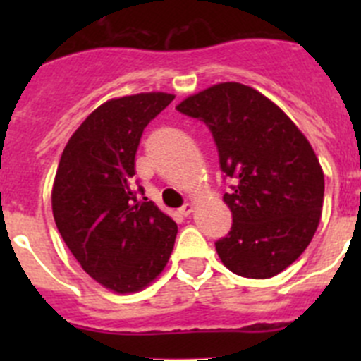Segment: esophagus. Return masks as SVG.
<instances>
[{
	"instance_id": "34e87169",
	"label": "esophagus",
	"mask_w": 361,
	"mask_h": 361,
	"mask_svg": "<svg viewBox=\"0 0 361 361\" xmlns=\"http://www.w3.org/2000/svg\"><path fill=\"white\" fill-rule=\"evenodd\" d=\"M192 211H194V204H190V202L183 204V206L180 207V213L183 214V216H188V214H190Z\"/></svg>"
}]
</instances>
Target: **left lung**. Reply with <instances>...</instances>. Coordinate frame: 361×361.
<instances>
[{
  "label": "left lung",
  "mask_w": 361,
  "mask_h": 361,
  "mask_svg": "<svg viewBox=\"0 0 361 361\" xmlns=\"http://www.w3.org/2000/svg\"><path fill=\"white\" fill-rule=\"evenodd\" d=\"M176 110L209 127L220 169L234 183L224 195L231 232L214 243L220 260L253 279L285 271L322 216L325 178L309 141L281 108L243 83H218Z\"/></svg>",
  "instance_id": "obj_1"
}]
</instances>
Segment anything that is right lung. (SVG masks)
Instances as JSON below:
<instances>
[{
  "label": "right lung",
  "instance_id": "1",
  "mask_svg": "<svg viewBox=\"0 0 361 361\" xmlns=\"http://www.w3.org/2000/svg\"><path fill=\"white\" fill-rule=\"evenodd\" d=\"M173 94L106 101L61 155L52 188L57 231L83 271L116 293L140 292L164 271L178 225L133 187L143 130Z\"/></svg>",
  "mask_w": 361,
  "mask_h": 361
}]
</instances>
